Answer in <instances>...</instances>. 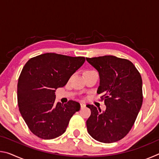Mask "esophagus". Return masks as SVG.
Here are the masks:
<instances>
[{"instance_id": "34e87169", "label": "esophagus", "mask_w": 159, "mask_h": 159, "mask_svg": "<svg viewBox=\"0 0 159 159\" xmlns=\"http://www.w3.org/2000/svg\"><path fill=\"white\" fill-rule=\"evenodd\" d=\"M80 107H81V108H84V107H85V104L80 103Z\"/></svg>"}]
</instances>
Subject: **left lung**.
Here are the masks:
<instances>
[{"label":"left lung","instance_id":"obj_1","mask_svg":"<svg viewBox=\"0 0 159 159\" xmlns=\"http://www.w3.org/2000/svg\"><path fill=\"white\" fill-rule=\"evenodd\" d=\"M98 70L99 86L97 93L102 94L107 108L101 112L92 104L86 121L87 130L93 138L103 143L117 142L127 134L134 125L141 109L142 80L130 61L112 55L86 57Z\"/></svg>","mask_w":159,"mask_h":159}]
</instances>
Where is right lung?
Masks as SVG:
<instances>
[{"label":"right lung","mask_w":159,"mask_h":159,"mask_svg":"<svg viewBox=\"0 0 159 159\" xmlns=\"http://www.w3.org/2000/svg\"><path fill=\"white\" fill-rule=\"evenodd\" d=\"M85 61L84 57L45 53L31 58L23 67L17 83L18 107L35 135L51 139L66 131L80 105L73 100L55 104V92L66 84Z\"/></svg>","instance_id":"1"}]
</instances>
